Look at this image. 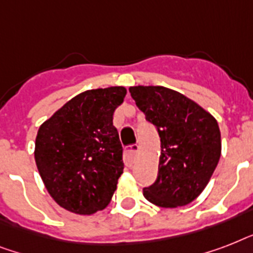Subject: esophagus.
<instances>
[{
  "label": "esophagus",
  "instance_id": "obj_1",
  "mask_svg": "<svg viewBox=\"0 0 253 253\" xmlns=\"http://www.w3.org/2000/svg\"><path fill=\"white\" fill-rule=\"evenodd\" d=\"M139 146L138 144H131V146L127 147L126 152H125V159H126L127 166H132L135 162V158L138 155Z\"/></svg>",
  "mask_w": 253,
  "mask_h": 253
}]
</instances>
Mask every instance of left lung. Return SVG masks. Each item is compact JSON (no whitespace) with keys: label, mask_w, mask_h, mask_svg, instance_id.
<instances>
[{"label":"left lung","mask_w":253,"mask_h":253,"mask_svg":"<svg viewBox=\"0 0 253 253\" xmlns=\"http://www.w3.org/2000/svg\"><path fill=\"white\" fill-rule=\"evenodd\" d=\"M131 97L162 142L158 178L143 194L160 208L185 206L200 196L220 158L215 118L178 91L164 86H131Z\"/></svg>","instance_id":"8db88e82"}]
</instances>
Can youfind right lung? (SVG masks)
<instances>
[{
	"instance_id": "1",
	"label": "right lung",
	"mask_w": 253,
	"mask_h": 253,
	"mask_svg": "<svg viewBox=\"0 0 253 253\" xmlns=\"http://www.w3.org/2000/svg\"><path fill=\"white\" fill-rule=\"evenodd\" d=\"M126 93L123 86L86 90L39 127L38 170L65 210L89 215L110 204L125 168L113 114Z\"/></svg>"
}]
</instances>
